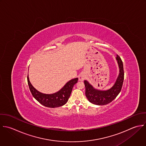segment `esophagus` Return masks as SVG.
I'll return each instance as SVG.
<instances>
[{
    "instance_id": "esophagus-1",
    "label": "esophagus",
    "mask_w": 146,
    "mask_h": 146,
    "mask_svg": "<svg viewBox=\"0 0 146 146\" xmlns=\"http://www.w3.org/2000/svg\"><path fill=\"white\" fill-rule=\"evenodd\" d=\"M78 78H79V80H80V81H84V80L85 79V76L84 74L82 73V74H80Z\"/></svg>"
}]
</instances>
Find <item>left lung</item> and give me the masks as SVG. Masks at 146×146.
<instances>
[{
	"label": "left lung",
	"mask_w": 146,
	"mask_h": 146,
	"mask_svg": "<svg viewBox=\"0 0 146 146\" xmlns=\"http://www.w3.org/2000/svg\"><path fill=\"white\" fill-rule=\"evenodd\" d=\"M117 60L119 74L114 86L106 91L95 89L87 81H84L85 86V95L88 100L91 103L97 105H105L112 102L120 93L124 80V70L123 62L121 57L117 55Z\"/></svg>",
	"instance_id": "obj_1"
}]
</instances>
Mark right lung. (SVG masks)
I'll use <instances>...</instances> for the list:
<instances>
[{
	"instance_id": "1",
	"label": "right lung",
	"mask_w": 146,
	"mask_h": 146,
	"mask_svg": "<svg viewBox=\"0 0 146 146\" xmlns=\"http://www.w3.org/2000/svg\"><path fill=\"white\" fill-rule=\"evenodd\" d=\"M27 81L30 91L33 97L41 105L48 108H57L65 105L68 101L74 85L77 82L78 78H74L68 82L58 92L52 94H45L38 92L31 85L28 76Z\"/></svg>"
}]
</instances>
